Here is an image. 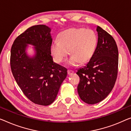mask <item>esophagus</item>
Returning <instances> with one entry per match:
<instances>
[{
	"mask_svg": "<svg viewBox=\"0 0 131 131\" xmlns=\"http://www.w3.org/2000/svg\"><path fill=\"white\" fill-rule=\"evenodd\" d=\"M73 73H74V72L73 71H71V70H68V74L69 75H72Z\"/></svg>",
	"mask_w": 131,
	"mask_h": 131,
	"instance_id": "1",
	"label": "esophagus"
}]
</instances>
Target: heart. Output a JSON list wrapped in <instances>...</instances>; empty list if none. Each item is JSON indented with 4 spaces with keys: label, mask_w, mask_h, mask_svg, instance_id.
I'll list each match as a JSON object with an SVG mask.
<instances>
[{
    "label": "heart",
    "mask_w": 131,
    "mask_h": 131,
    "mask_svg": "<svg viewBox=\"0 0 131 131\" xmlns=\"http://www.w3.org/2000/svg\"><path fill=\"white\" fill-rule=\"evenodd\" d=\"M97 37L94 31L85 28H71L59 35V40H53L50 45V52L56 63H62L69 53L68 60L71 67L86 63L92 57L96 50Z\"/></svg>",
    "instance_id": "b5f03b06"
}]
</instances>
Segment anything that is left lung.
<instances>
[{
	"label": "left lung",
	"mask_w": 131,
	"mask_h": 131,
	"mask_svg": "<svg viewBox=\"0 0 131 131\" xmlns=\"http://www.w3.org/2000/svg\"><path fill=\"white\" fill-rule=\"evenodd\" d=\"M97 43L91 60L78 69L79 96L88 104L103 101L115 83L118 66V50L113 37L97 26Z\"/></svg>",
	"instance_id": "obj_1"
}]
</instances>
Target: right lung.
<instances>
[{
  "instance_id": "1",
  "label": "right lung",
  "mask_w": 131,
  "mask_h": 131,
  "mask_svg": "<svg viewBox=\"0 0 131 131\" xmlns=\"http://www.w3.org/2000/svg\"><path fill=\"white\" fill-rule=\"evenodd\" d=\"M51 29L44 25L28 28L15 40L10 52V67L17 85L29 100L47 106L54 102L67 69L53 62L50 52ZM28 44L35 54L29 56Z\"/></svg>"
}]
</instances>
